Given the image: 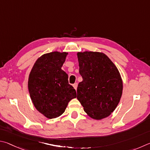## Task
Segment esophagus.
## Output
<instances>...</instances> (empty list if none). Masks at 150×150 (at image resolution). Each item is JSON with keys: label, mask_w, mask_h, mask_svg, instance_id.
I'll list each match as a JSON object with an SVG mask.
<instances>
[{"label": "esophagus", "mask_w": 150, "mask_h": 150, "mask_svg": "<svg viewBox=\"0 0 150 150\" xmlns=\"http://www.w3.org/2000/svg\"><path fill=\"white\" fill-rule=\"evenodd\" d=\"M73 87L74 88L75 90H76V89H77V87H78V83H74V84H73Z\"/></svg>", "instance_id": "obj_1"}]
</instances>
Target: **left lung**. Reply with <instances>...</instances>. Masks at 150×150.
Returning a JSON list of instances; mask_svg holds the SVG:
<instances>
[{"mask_svg":"<svg viewBox=\"0 0 150 150\" xmlns=\"http://www.w3.org/2000/svg\"><path fill=\"white\" fill-rule=\"evenodd\" d=\"M82 82L78 83L77 99L93 119L109 117L119 104L122 81L116 66L103 52L77 53Z\"/></svg>","mask_w":150,"mask_h":150,"instance_id":"8db88e82","label":"left lung"}]
</instances>
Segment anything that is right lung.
<instances>
[{
    "label": "right lung",
    "instance_id": "obj_1",
    "mask_svg": "<svg viewBox=\"0 0 150 150\" xmlns=\"http://www.w3.org/2000/svg\"><path fill=\"white\" fill-rule=\"evenodd\" d=\"M68 52L54 51L36 60L28 79L30 98L38 111L48 119L65 111L76 91L68 83V74L61 69Z\"/></svg>",
    "mask_w": 150,
    "mask_h": 150
}]
</instances>
